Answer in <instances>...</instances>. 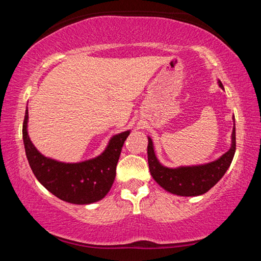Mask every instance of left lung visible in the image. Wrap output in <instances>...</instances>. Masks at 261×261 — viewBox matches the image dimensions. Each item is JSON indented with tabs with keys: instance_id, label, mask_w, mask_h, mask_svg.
<instances>
[{
	"instance_id": "left-lung-1",
	"label": "left lung",
	"mask_w": 261,
	"mask_h": 261,
	"mask_svg": "<svg viewBox=\"0 0 261 261\" xmlns=\"http://www.w3.org/2000/svg\"><path fill=\"white\" fill-rule=\"evenodd\" d=\"M219 86L224 90L222 83L218 81ZM148 138L147 158L148 167L152 177L166 191L182 197H196L206 193L223 177L235 155L236 151V130L235 117L231 134L230 148L214 161L196 166H179L169 168L163 166L158 160L154 152L152 139Z\"/></svg>"
}]
</instances>
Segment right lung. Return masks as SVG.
<instances>
[{
  "label": "right lung",
  "mask_w": 261,
  "mask_h": 261,
  "mask_svg": "<svg viewBox=\"0 0 261 261\" xmlns=\"http://www.w3.org/2000/svg\"><path fill=\"white\" fill-rule=\"evenodd\" d=\"M29 109L23 123V140L26 158L37 179L61 200L76 205L93 204L109 192L116 176V166L130 130L110 138L100 155L90 160L67 163L47 158L38 151L28 132Z\"/></svg>",
  "instance_id": "add662e5"
}]
</instances>
